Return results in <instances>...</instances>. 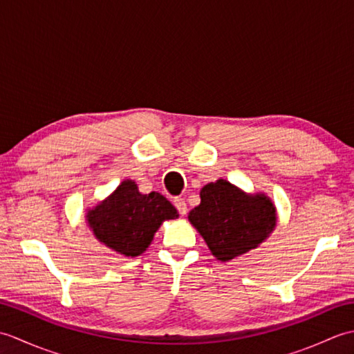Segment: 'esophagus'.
Masks as SVG:
<instances>
[{"label":"esophagus","mask_w":354,"mask_h":354,"mask_svg":"<svg viewBox=\"0 0 354 354\" xmlns=\"http://www.w3.org/2000/svg\"><path fill=\"white\" fill-rule=\"evenodd\" d=\"M173 204H175V207H176V209L179 212V214H181V216H185V214H187V204H185L184 199L176 198L175 201H173Z\"/></svg>","instance_id":"1"}]
</instances>
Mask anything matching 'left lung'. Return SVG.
<instances>
[{"mask_svg": "<svg viewBox=\"0 0 354 354\" xmlns=\"http://www.w3.org/2000/svg\"><path fill=\"white\" fill-rule=\"evenodd\" d=\"M189 221L214 257L228 261L257 248L275 228L277 217L265 194L248 196L219 179L201 190V204L189 213Z\"/></svg>", "mask_w": 354, "mask_h": 354, "instance_id": "8db88e82", "label": "left lung"}]
</instances>
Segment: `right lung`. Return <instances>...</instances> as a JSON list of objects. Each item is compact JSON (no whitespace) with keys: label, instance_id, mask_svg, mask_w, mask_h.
<instances>
[{"label":"right lung","instance_id":"1","mask_svg":"<svg viewBox=\"0 0 354 354\" xmlns=\"http://www.w3.org/2000/svg\"><path fill=\"white\" fill-rule=\"evenodd\" d=\"M176 217V208L162 194H141L137 184L127 179L86 219L102 243L126 257H137L146 251L160 225Z\"/></svg>","mask_w":354,"mask_h":354}]
</instances>
